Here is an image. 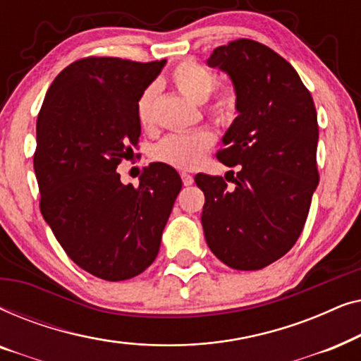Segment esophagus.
I'll return each instance as SVG.
<instances>
[{"label":"esophagus","instance_id":"esophagus-1","mask_svg":"<svg viewBox=\"0 0 361 361\" xmlns=\"http://www.w3.org/2000/svg\"><path fill=\"white\" fill-rule=\"evenodd\" d=\"M180 177H182V182H184V185H192V184H194V177H192L190 174H187V172H182Z\"/></svg>","mask_w":361,"mask_h":361}]
</instances>
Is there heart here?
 <instances>
[{"mask_svg":"<svg viewBox=\"0 0 361 361\" xmlns=\"http://www.w3.org/2000/svg\"><path fill=\"white\" fill-rule=\"evenodd\" d=\"M172 82L182 95L190 98L195 103H205L216 85V75L210 68L199 62L187 61L172 72ZM157 88L149 85L141 93L136 103L137 120L141 126L151 128L154 125ZM236 95L231 88H225L207 105V111L216 121H228L235 115ZM214 145V135L207 130L192 133H174L166 136L154 147V157L157 161L169 164L177 169H190L197 166L207 149Z\"/></svg>","mask_w":361,"mask_h":361,"instance_id":"obj_1","label":"heart"}]
</instances>
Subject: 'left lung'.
Returning <instances> with one entry per match:
<instances>
[{
	"instance_id": "obj_1",
	"label": "left lung",
	"mask_w": 361,
	"mask_h": 361,
	"mask_svg": "<svg viewBox=\"0 0 361 361\" xmlns=\"http://www.w3.org/2000/svg\"><path fill=\"white\" fill-rule=\"evenodd\" d=\"M207 66L233 83L238 116L216 157L240 171L233 189L219 176H195L205 240L230 268L261 269L293 248L307 220L319 184L317 113L294 67L263 44L220 46Z\"/></svg>"
}]
</instances>
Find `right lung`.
<instances>
[{
  "mask_svg": "<svg viewBox=\"0 0 361 361\" xmlns=\"http://www.w3.org/2000/svg\"><path fill=\"white\" fill-rule=\"evenodd\" d=\"M166 61L87 57L56 77L36 125L34 172L44 220L73 263L97 278L141 274L159 253L182 180L154 162L140 187L116 172L141 136L136 103Z\"/></svg>",
  "mask_w": 361,
  "mask_h": 361,
  "instance_id": "obj_1",
  "label": "right lung"
}]
</instances>
